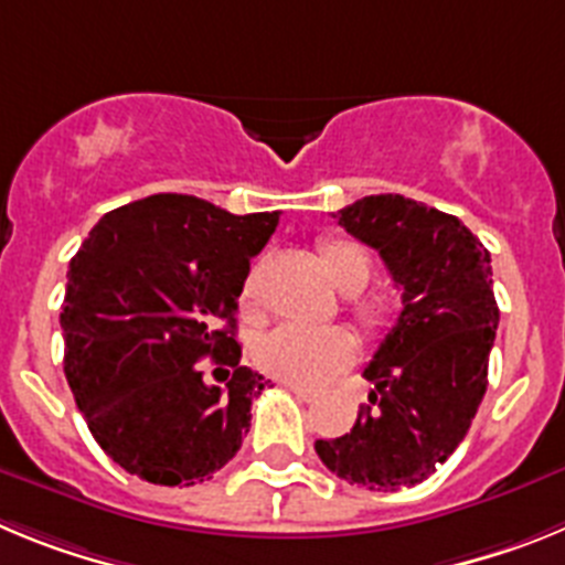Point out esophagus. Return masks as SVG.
<instances>
[{
  "mask_svg": "<svg viewBox=\"0 0 565 565\" xmlns=\"http://www.w3.org/2000/svg\"><path fill=\"white\" fill-rule=\"evenodd\" d=\"M282 384H286L294 396L302 398V402H313V398H317V391H311V387H302V384H291V382H282Z\"/></svg>",
  "mask_w": 565,
  "mask_h": 565,
  "instance_id": "obj_1",
  "label": "esophagus"
}]
</instances>
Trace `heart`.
Listing matches in <instances>:
<instances>
[{
	"instance_id": "1",
	"label": "heart",
	"mask_w": 565,
	"mask_h": 565,
	"mask_svg": "<svg viewBox=\"0 0 565 565\" xmlns=\"http://www.w3.org/2000/svg\"><path fill=\"white\" fill-rule=\"evenodd\" d=\"M319 263L322 271L342 294H359L373 274L371 252L351 237L319 239ZM239 317L254 322L259 319L257 271L243 279L237 294ZM398 302L391 291H373L356 299L353 317L364 333L379 337L393 326ZM356 356V342L344 328H299L282 326L263 337L254 348V362L268 376L291 384H322L333 373L344 371Z\"/></svg>"
}]
</instances>
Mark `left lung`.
Wrapping results in <instances>:
<instances>
[{
  "mask_svg": "<svg viewBox=\"0 0 565 565\" xmlns=\"http://www.w3.org/2000/svg\"><path fill=\"white\" fill-rule=\"evenodd\" d=\"M339 226L376 248L402 288V313L364 379L373 382L351 433L313 444L348 483L416 487L456 452L487 393L498 331L492 263L456 214L404 194H371L339 209Z\"/></svg>",
  "mask_w": 565,
  "mask_h": 565,
  "instance_id": "obj_1",
  "label": "left lung"
}]
</instances>
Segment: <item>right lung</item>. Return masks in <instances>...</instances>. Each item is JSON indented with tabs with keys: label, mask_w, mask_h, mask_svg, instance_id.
Here are the masks:
<instances>
[{
	"label": "right lung",
	"mask_w": 565,
	"mask_h": 565,
	"mask_svg": "<svg viewBox=\"0 0 565 565\" xmlns=\"http://www.w3.org/2000/svg\"><path fill=\"white\" fill-rule=\"evenodd\" d=\"M277 223L279 212L152 194L104 214L70 259L64 376L98 447L129 476L192 487L237 456L268 384L239 364L237 294ZM203 358L226 385L207 382Z\"/></svg>",
	"instance_id": "obj_1"
}]
</instances>
